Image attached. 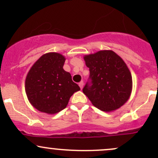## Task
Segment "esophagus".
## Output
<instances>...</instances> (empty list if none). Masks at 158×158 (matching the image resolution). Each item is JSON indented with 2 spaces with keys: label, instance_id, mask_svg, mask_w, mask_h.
Listing matches in <instances>:
<instances>
[{
  "label": "esophagus",
  "instance_id": "esophagus-1",
  "mask_svg": "<svg viewBox=\"0 0 158 158\" xmlns=\"http://www.w3.org/2000/svg\"><path fill=\"white\" fill-rule=\"evenodd\" d=\"M83 85H84V82H83V81H80V82L79 83V86L80 87V88H81V89H82V88H83Z\"/></svg>",
  "mask_w": 158,
  "mask_h": 158
}]
</instances>
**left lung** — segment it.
Masks as SVG:
<instances>
[{"label": "left lung", "mask_w": 158, "mask_h": 158, "mask_svg": "<svg viewBox=\"0 0 158 158\" xmlns=\"http://www.w3.org/2000/svg\"><path fill=\"white\" fill-rule=\"evenodd\" d=\"M84 59L90 75L82 91L92 104L103 111L122 106L132 88L131 73L124 61L111 50H101Z\"/></svg>", "instance_id": "1"}]
</instances>
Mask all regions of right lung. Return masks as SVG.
I'll return each instance as SVG.
<instances>
[{
	"instance_id": "obj_1",
	"label": "right lung",
	"mask_w": 158,
	"mask_h": 158,
	"mask_svg": "<svg viewBox=\"0 0 158 158\" xmlns=\"http://www.w3.org/2000/svg\"><path fill=\"white\" fill-rule=\"evenodd\" d=\"M64 61L61 54L49 52L41 56L27 74V98L40 111L51 114L61 111L74 92L80 90L70 73L63 69Z\"/></svg>"
}]
</instances>
